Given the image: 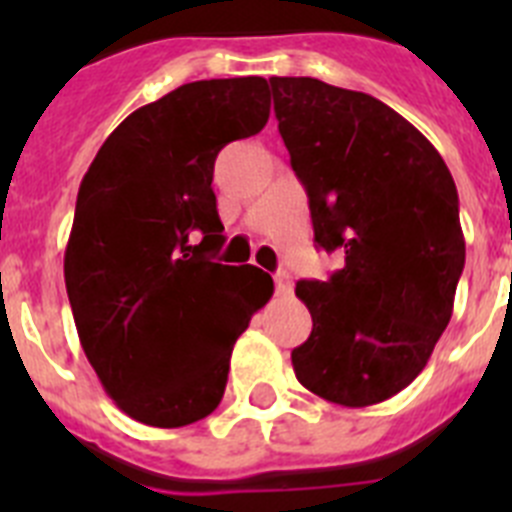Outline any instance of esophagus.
Segmentation results:
<instances>
[{
	"mask_svg": "<svg viewBox=\"0 0 512 512\" xmlns=\"http://www.w3.org/2000/svg\"><path fill=\"white\" fill-rule=\"evenodd\" d=\"M274 282H277V292L279 295H289L292 292V274L287 269H279L274 274Z\"/></svg>",
	"mask_w": 512,
	"mask_h": 512,
	"instance_id": "1",
	"label": "esophagus"
}]
</instances>
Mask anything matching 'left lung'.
Returning a JSON list of instances; mask_svg holds the SVG:
<instances>
[{"label":"left lung","mask_w":512,"mask_h":512,"mask_svg":"<svg viewBox=\"0 0 512 512\" xmlns=\"http://www.w3.org/2000/svg\"><path fill=\"white\" fill-rule=\"evenodd\" d=\"M269 84L315 243L346 259L328 282H297L312 333L292 366L312 395L377 405L423 372L454 312L467 253L456 184L431 140L379 99L310 76Z\"/></svg>","instance_id":"1"}]
</instances>
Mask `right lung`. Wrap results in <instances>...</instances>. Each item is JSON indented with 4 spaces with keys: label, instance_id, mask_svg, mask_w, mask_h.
<instances>
[{
    "label": "right lung",
    "instance_id": "1",
    "mask_svg": "<svg viewBox=\"0 0 512 512\" xmlns=\"http://www.w3.org/2000/svg\"><path fill=\"white\" fill-rule=\"evenodd\" d=\"M269 110L261 76L192 81L125 117L81 179L66 292L104 392L138 423L207 418L235 341L274 292L266 271L210 256L225 241L217 153L259 133Z\"/></svg>",
    "mask_w": 512,
    "mask_h": 512
}]
</instances>
